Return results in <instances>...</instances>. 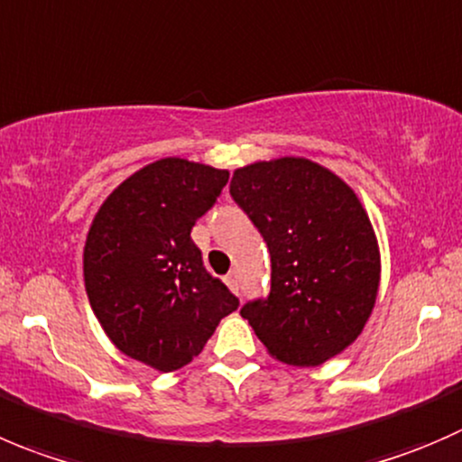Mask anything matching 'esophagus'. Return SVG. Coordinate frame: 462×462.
I'll list each match as a JSON object with an SVG mask.
<instances>
[{
	"mask_svg": "<svg viewBox=\"0 0 462 462\" xmlns=\"http://www.w3.org/2000/svg\"><path fill=\"white\" fill-rule=\"evenodd\" d=\"M225 282H226V285H229V290L237 291V282H240V278H237V272H236V269H233V272L229 273V276L225 278Z\"/></svg>",
	"mask_w": 462,
	"mask_h": 462,
	"instance_id": "esophagus-1",
	"label": "esophagus"
}]
</instances>
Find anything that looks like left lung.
<instances>
[{
	"label": "left lung",
	"instance_id": "obj_1",
	"mask_svg": "<svg viewBox=\"0 0 462 462\" xmlns=\"http://www.w3.org/2000/svg\"><path fill=\"white\" fill-rule=\"evenodd\" d=\"M229 190L272 255L269 296L240 314L273 359L321 366L375 308L382 267L368 213L341 177L303 157L237 168Z\"/></svg>",
	"mask_w": 462,
	"mask_h": 462
}]
</instances>
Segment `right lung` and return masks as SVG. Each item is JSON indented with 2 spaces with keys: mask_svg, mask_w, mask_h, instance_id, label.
Masks as SVG:
<instances>
[{
  "mask_svg": "<svg viewBox=\"0 0 462 462\" xmlns=\"http://www.w3.org/2000/svg\"><path fill=\"white\" fill-rule=\"evenodd\" d=\"M229 171L180 157L148 163L109 193L87 233L85 290L121 353L171 373L202 353L240 300L190 237Z\"/></svg>",
  "mask_w": 462,
  "mask_h": 462,
  "instance_id": "add662e5",
  "label": "right lung"
}]
</instances>
